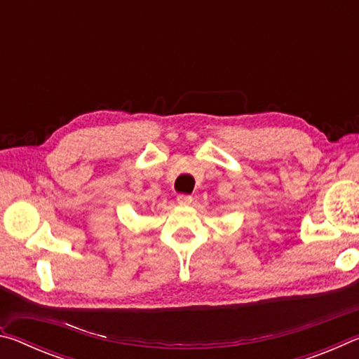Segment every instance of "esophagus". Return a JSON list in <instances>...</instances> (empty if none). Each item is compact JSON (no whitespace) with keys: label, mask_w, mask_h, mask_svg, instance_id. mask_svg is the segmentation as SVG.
<instances>
[{"label":"esophagus","mask_w":359,"mask_h":359,"mask_svg":"<svg viewBox=\"0 0 359 359\" xmlns=\"http://www.w3.org/2000/svg\"><path fill=\"white\" fill-rule=\"evenodd\" d=\"M193 201V198L190 196V194H184V193H182V194H179V196H177V203L179 204H190Z\"/></svg>","instance_id":"34e87169"}]
</instances>
